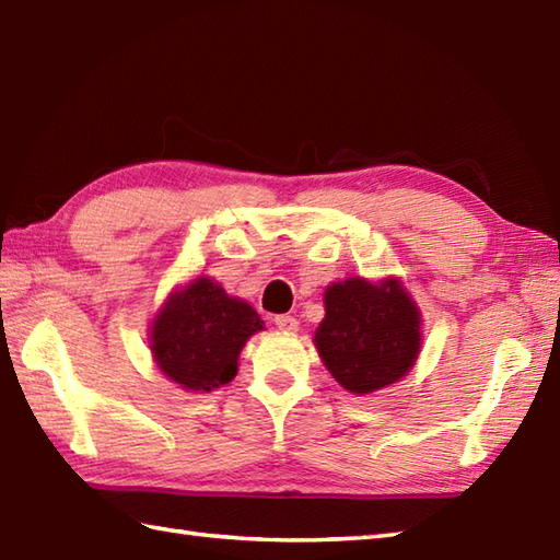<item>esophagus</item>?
<instances>
[{
    "instance_id": "1",
    "label": "esophagus",
    "mask_w": 560,
    "mask_h": 560,
    "mask_svg": "<svg viewBox=\"0 0 560 560\" xmlns=\"http://www.w3.org/2000/svg\"><path fill=\"white\" fill-rule=\"evenodd\" d=\"M275 324H277L281 331H289V334L298 331V319L293 315H277Z\"/></svg>"
}]
</instances>
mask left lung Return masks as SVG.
I'll return each mask as SVG.
<instances>
[{"instance_id": "obj_1", "label": "left lung", "mask_w": 560, "mask_h": 560, "mask_svg": "<svg viewBox=\"0 0 560 560\" xmlns=\"http://www.w3.org/2000/svg\"><path fill=\"white\" fill-rule=\"evenodd\" d=\"M327 317L315 334L324 365L350 394L398 382L420 350V312L398 281L334 283L324 293Z\"/></svg>"}]
</instances>
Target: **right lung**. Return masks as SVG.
I'll use <instances>...</instances> for the list:
<instances>
[{
  "label": "right lung",
  "instance_id": "1",
  "mask_svg": "<svg viewBox=\"0 0 560 560\" xmlns=\"http://www.w3.org/2000/svg\"><path fill=\"white\" fill-rule=\"evenodd\" d=\"M259 329L262 322L248 303L200 277L168 298L154 319L152 353L186 392H212L236 376L241 348Z\"/></svg>",
  "mask_w": 560,
  "mask_h": 560
}]
</instances>
